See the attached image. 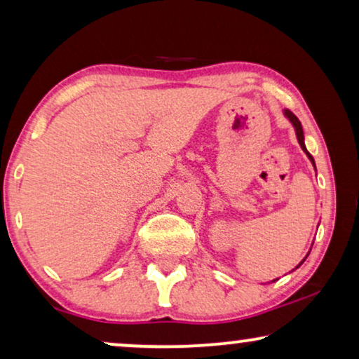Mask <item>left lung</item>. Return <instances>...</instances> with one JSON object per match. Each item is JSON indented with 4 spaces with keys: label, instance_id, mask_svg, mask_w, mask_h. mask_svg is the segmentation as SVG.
Segmentation results:
<instances>
[{
    "label": "left lung",
    "instance_id": "obj_1",
    "mask_svg": "<svg viewBox=\"0 0 359 359\" xmlns=\"http://www.w3.org/2000/svg\"><path fill=\"white\" fill-rule=\"evenodd\" d=\"M284 116H286V117H287V119H289V122H291V124H292V127H294V130H296V137H297V142H299V145H301V149H302L304 151H306V155L309 156V160H311V161H312L313 168H316V161H313V158H312V155H311V154H309V151H307V149H306V144H304V130H302L301 121H299V119H297V117H296V116H294V114H292V112H291V111H289V109H284ZM307 257H309V255H307ZM307 257H306V258H307ZM306 258H304V259H302V262L297 264V266H301V264H302L304 262H306ZM297 266H296V268H297Z\"/></svg>",
    "mask_w": 359,
    "mask_h": 359
}]
</instances>
